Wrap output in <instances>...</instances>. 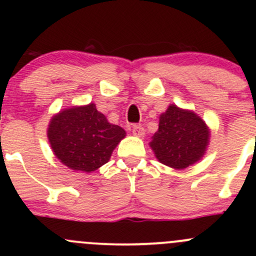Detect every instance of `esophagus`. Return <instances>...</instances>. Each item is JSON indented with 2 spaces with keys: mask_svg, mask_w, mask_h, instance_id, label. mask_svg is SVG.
<instances>
[{
  "mask_svg": "<svg viewBox=\"0 0 256 256\" xmlns=\"http://www.w3.org/2000/svg\"><path fill=\"white\" fill-rule=\"evenodd\" d=\"M132 134L134 136H136V138H144V128H142L141 125H135L132 128Z\"/></svg>",
  "mask_w": 256,
  "mask_h": 256,
  "instance_id": "34e87169",
  "label": "esophagus"
}]
</instances>
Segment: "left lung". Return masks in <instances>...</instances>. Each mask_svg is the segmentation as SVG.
<instances>
[{
  "instance_id": "left-lung-1",
  "label": "left lung",
  "mask_w": 256,
  "mask_h": 256,
  "mask_svg": "<svg viewBox=\"0 0 256 256\" xmlns=\"http://www.w3.org/2000/svg\"><path fill=\"white\" fill-rule=\"evenodd\" d=\"M150 142L156 158L171 168L184 170L204 157L210 128L193 110L168 105L160 115L158 131Z\"/></svg>"
}]
</instances>
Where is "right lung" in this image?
Instances as JSON below:
<instances>
[{
    "label": "right lung",
    "instance_id": "right-lung-1",
    "mask_svg": "<svg viewBox=\"0 0 256 256\" xmlns=\"http://www.w3.org/2000/svg\"><path fill=\"white\" fill-rule=\"evenodd\" d=\"M126 131L108 121L94 102L54 114L47 138L54 156L73 171L92 174L109 162Z\"/></svg>",
    "mask_w": 256,
    "mask_h": 256
}]
</instances>
